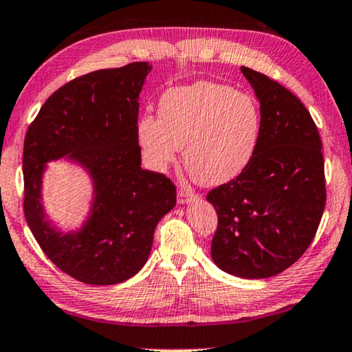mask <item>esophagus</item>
<instances>
[{
    "mask_svg": "<svg viewBox=\"0 0 352 352\" xmlns=\"http://www.w3.org/2000/svg\"><path fill=\"white\" fill-rule=\"evenodd\" d=\"M196 197H197L196 192L186 190V188H178L177 199H178V202H180V204H188V202L194 201Z\"/></svg>",
    "mask_w": 352,
    "mask_h": 352,
    "instance_id": "esophagus-1",
    "label": "esophagus"
}]
</instances>
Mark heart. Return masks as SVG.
Wrapping results in <instances>:
<instances>
[{
  "mask_svg": "<svg viewBox=\"0 0 352 352\" xmlns=\"http://www.w3.org/2000/svg\"><path fill=\"white\" fill-rule=\"evenodd\" d=\"M261 139V110L253 96L217 82H196L162 93L160 118L138 122L145 164L162 172L182 146L186 170L206 186L237 178L254 158Z\"/></svg>",
  "mask_w": 352,
  "mask_h": 352,
  "instance_id": "b5f03b06",
  "label": "heart"
}]
</instances>
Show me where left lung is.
I'll use <instances>...</instances> for the list:
<instances>
[{
  "instance_id": "obj_1",
  "label": "left lung",
  "mask_w": 352,
  "mask_h": 352,
  "mask_svg": "<svg viewBox=\"0 0 352 352\" xmlns=\"http://www.w3.org/2000/svg\"><path fill=\"white\" fill-rule=\"evenodd\" d=\"M261 102V139L237 178L207 194L218 214L212 259L230 275L281 274L313 242L324 207L322 142L310 112L287 88L240 67Z\"/></svg>"
}]
</instances>
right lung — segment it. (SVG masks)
Instances as JSON below:
<instances>
[{
  "label": "right lung",
  "instance_id": "obj_1",
  "mask_svg": "<svg viewBox=\"0 0 352 352\" xmlns=\"http://www.w3.org/2000/svg\"><path fill=\"white\" fill-rule=\"evenodd\" d=\"M151 66L129 63L80 76L58 88L28 126L23 144V212L47 258L87 285H117L148 259L155 228L174 208L175 185L140 167L139 93ZM69 155L91 172L92 217L61 236L43 219V164Z\"/></svg>",
  "mask_w": 352,
  "mask_h": 352
}]
</instances>
